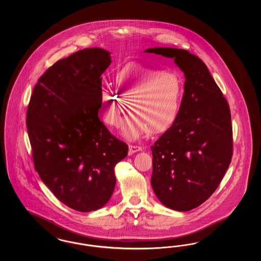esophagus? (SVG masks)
Segmentation results:
<instances>
[{
  "instance_id": "34e87169",
  "label": "esophagus",
  "mask_w": 261,
  "mask_h": 261,
  "mask_svg": "<svg viewBox=\"0 0 261 261\" xmlns=\"http://www.w3.org/2000/svg\"><path fill=\"white\" fill-rule=\"evenodd\" d=\"M140 150H142V148L141 147H139V146H129V154H133V153H135L137 151H140Z\"/></svg>"
}]
</instances>
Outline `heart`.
Here are the masks:
<instances>
[{
  "mask_svg": "<svg viewBox=\"0 0 261 261\" xmlns=\"http://www.w3.org/2000/svg\"><path fill=\"white\" fill-rule=\"evenodd\" d=\"M115 90L102 88L99 108L102 121L118 126L129 105L133 118L125 126V135L138 138L149 132L160 135L177 121L182 102L180 78L164 70L131 64L114 76Z\"/></svg>",
  "mask_w": 261,
  "mask_h": 261,
  "instance_id": "1",
  "label": "heart"
}]
</instances>
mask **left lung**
Returning <instances> with one entry per match:
<instances>
[{"label": "left lung", "mask_w": 261, "mask_h": 261, "mask_svg": "<svg viewBox=\"0 0 261 261\" xmlns=\"http://www.w3.org/2000/svg\"><path fill=\"white\" fill-rule=\"evenodd\" d=\"M172 59L186 81L175 124L150 147L151 187L166 207L189 211L211 197L233 154L229 105L204 62L188 50L151 48Z\"/></svg>", "instance_id": "8db88e82"}]
</instances>
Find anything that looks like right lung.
<instances>
[{
  "label": "right lung",
  "mask_w": 261,
  "mask_h": 261,
  "mask_svg": "<svg viewBox=\"0 0 261 261\" xmlns=\"http://www.w3.org/2000/svg\"><path fill=\"white\" fill-rule=\"evenodd\" d=\"M111 62V53L100 48L60 60L39 78L27 109L36 171L57 199L81 212L107 204L114 167L128 153L98 116L100 76Z\"/></svg>",
  "instance_id": "1"
}]
</instances>
